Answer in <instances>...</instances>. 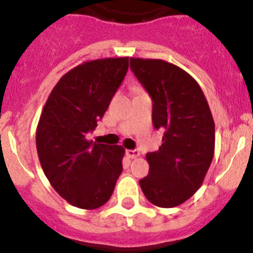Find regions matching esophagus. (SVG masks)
I'll return each mask as SVG.
<instances>
[{
  "mask_svg": "<svg viewBox=\"0 0 253 253\" xmlns=\"http://www.w3.org/2000/svg\"><path fill=\"white\" fill-rule=\"evenodd\" d=\"M126 156H128L129 158H137L139 157L140 153L138 149H128V151H126Z\"/></svg>",
  "mask_w": 253,
  "mask_h": 253,
  "instance_id": "1",
  "label": "esophagus"
}]
</instances>
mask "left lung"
Masks as SVG:
<instances>
[{"label":"left lung","instance_id":"obj_1","mask_svg":"<svg viewBox=\"0 0 253 253\" xmlns=\"http://www.w3.org/2000/svg\"><path fill=\"white\" fill-rule=\"evenodd\" d=\"M130 68L152 97V120L165 131L147 153L149 173L143 194L160 208H173L203 185L214 157L215 125L202 87L186 71L162 59L130 58Z\"/></svg>","mask_w":253,"mask_h":253}]
</instances>
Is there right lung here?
Segmentation results:
<instances>
[{
  "label": "right lung",
  "instance_id": "add662e5",
  "mask_svg": "<svg viewBox=\"0 0 253 253\" xmlns=\"http://www.w3.org/2000/svg\"><path fill=\"white\" fill-rule=\"evenodd\" d=\"M128 67V57L84 62L58 81L40 115L35 140L42 169L53 189L80 209L107 203L123 171L122 146L86 135L104 116Z\"/></svg>",
  "mask_w": 253,
  "mask_h": 253
}]
</instances>
